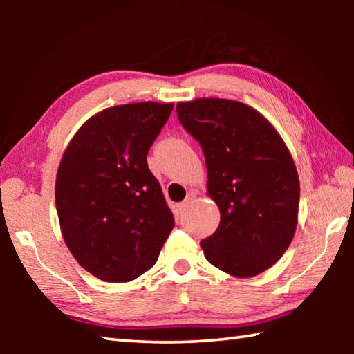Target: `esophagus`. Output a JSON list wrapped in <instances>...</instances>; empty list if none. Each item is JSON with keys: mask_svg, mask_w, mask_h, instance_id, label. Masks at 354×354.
<instances>
[{"mask_svg": "<svg viewBox=\"0 0 354 354\" xmlns=\"http://www.w3.org/2000/svg\"><path fill=\"white\" fill-rule=\"evenodd\" d=\"M194 200H195V194H194V192H189L187 198H185V200L181 203V205H178V212H184L185 207H187Z\"/></svg>", "mask_w": 354, "mask_h": 354, "instance_id": "obj_1", "label": "esophagus"}]
</instances>
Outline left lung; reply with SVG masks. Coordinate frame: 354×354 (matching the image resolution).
Returning <instances> with one entry per match:
<instances>
[{"mask_svg": "<svg viewBox=\"0 0 354 354\" xmlns=\"http://www.w3.org/2000/svg\"><path fill=\"white\" fill-rule=\"evenodd\" d=\"M183 128L200 143L217 231L201 241L206 259L237 278L256 277L286 253L295 234L299 181L293 159L267 118L239 101L178 103Z\"/></svg>", "mask_w": 354, "mask_h": 354, "instance_id": "left-lung-1", "label": "left lung"}]
</instances>
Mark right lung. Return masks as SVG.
<instances>
[{
    "instance_id": "1",
    "label": "right lung",
    "mask_w": 354,
    "mask_h": 354,
    "mask_svg": "<svg viewBox=\"0 0 354 354\" xmlns=\"http://www.w3.org/2000/svg\"><path fill=\"white\" fill-rule=\"evenodd\" d=\"M173 104L113 106L88 118L56 178L64 241L88 273L128 283L148 272L175 226L147 154Z\"/></svg>"
}]
</instances>
